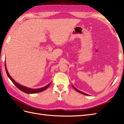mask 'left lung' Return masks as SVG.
<instances>
[{
	"mask_svg": "<svg viewBox=\"0 0 124 124\" xmlns=\"http://www.w3.org/2000/svg\"><path fill=\"white\" fill-rule=\"evenodd\" d=\"M72 87H73V88L75 90H76V91H77V92H78V93H82V94H84V95H86V96H88V94H87L86 93H83V92H82V91H79V90H78V89H77L76 88H75V87L72 85Z\"/></svg>",
	"mask_w": 124,
	"mask_h": 124,
	"instance_id": "obj_1",
	"label": "left lung"
}]
</instances>
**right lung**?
<instances>
[{
  "label": "right lung",
  "mask_w": 124,
  "mask_h": 124,
  "mask_svg": "<svg viewBox=\"0 0 124 124\" xmlns=\"http://www.w3.org/2000/svg\"><path fill=\"white\" fill-rule=\"evenodd\" d=\"M5 70H6V74L7 75V76H8V77H9V78L11 80V81L13 82L14 84L17 87V88H18L19 90H20L21 91L24 92L25 93H40V92L44 91V90H45L46 89H47L51 84V83H49V84L45 86V87H43V88H40V89H33L27 88V87H26V86H24L23 85H20V84H19V83H18L17 82H16L15 81H14V80L12 78L10 75H9L8 71H7V70L6 67L5 63Z\"/></svg>",
  "instance_id": "obj_1"
}]
</instances>
